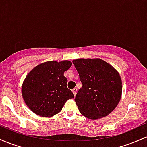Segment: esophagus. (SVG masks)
<instances>
[{
  "label": "esophagus",
  "instance_id": "obj_1",
  "mask_svg": "<svg viewBox=\"0 0 147 147\" xmlns=\"http://www.w3.org/2000/svg\"><path fill=\"white\" fill-rule=\"evenodd\" d=\"M72 92H73V94H74V95H76V94H77V88H73L72 90Z\"/></svg>",
  "mask_w": 147,
  "mask_h": 147
}]
</instances>
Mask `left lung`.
I'll use <instances>...</instances> for the list:
<instances>
[{
  "label": "left lung",
  "instance_id": "8db88e82",
  "mask_svg": "<svg viewBox=\"0 0 147 147\" xmlns=\"http://www.w3.org/2000/svg\"><path fill=\"white\" fill-rule=\"evenodd\" d=\"M72 62L82 84L75 98L79 112L91 119L111 113L122 95L119 73L99 59H78Z\"/></svg>",
  "mask_w": 147,
  "mask_h": 147
}]
</instances>
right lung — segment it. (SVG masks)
<instances>
[{
  "instance_id": "add662e5",
  "label": "right lung",
  "mask_w": 147,
  "mask_h": 147,
  "mask_svg": "<svg viewBox=\"0 0 147 147\" xmlns=\"http://www.w3.org/2000/svg\"><path fill=\"white\" fill-rule=\"evenodd\" d=\"M71 65L70 61H47L27 75L22 86V95L30 110L42 117H51L62 110L68 99L75 97L63 76Z\"/></svg>"
}]
</instances>
